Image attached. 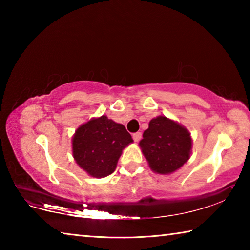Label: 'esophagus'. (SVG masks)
<instances>
[{
    "label": "esophagus",
    "mask_w": 250,
    "mask_h": 250,
    "mask_svg": "<svg viewBox=\"0 0 250 250\" xmlns=\"http://www.w3.org/2000/svg\"><path fill=\"white\" fill-rule=\"evenodd\" d=\"M141 137H142V133L141 132H135V133L132 134V138H133V140L135 142L140 141L141 140Z\"/></svg>",
    "instance_id": "34e87169"
}]
</instances>
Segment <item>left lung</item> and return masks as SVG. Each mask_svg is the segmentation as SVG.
Wrapping results in <instances>:
<instances>
[{
    "label": "left lung",
    "instance_id": "8db88e82",
    "mask_svg": "<svg viewBox=\"0 0 250 250\" xmlns=\"http://www.w3.org/2000/svg\"><path fill=\"white\" fill-rule=\"evenodd\" d=\"M151 170L170 174L191 156L192 138L188 130L164 116L152 119L139 143Z\"/></svg>",
    "mask_w": 250,
    "mask_h": 250
}]
</instances>
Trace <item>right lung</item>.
Returning a JSON list of instances; mask_svg holds the SVG:
<instances>
[{"label": "right lung", "mask_w": 250, "mask_h": 250, "mask_svg": "<svg viewBox=\"0 0 250 250\" xmlns=\"http://www.w3.org/2000/svg\"><path fill=\"white\" fill-rule=\"evenodd\" d=\"M124 125L107 116L94 118L76 130L73 155L76 163L92 177H104L116 170L122 150L132 143Z\"/></svg>", "instance_id": "1"}]
</instances>
